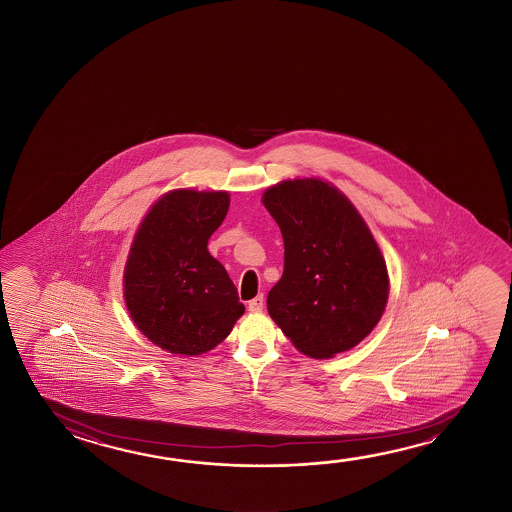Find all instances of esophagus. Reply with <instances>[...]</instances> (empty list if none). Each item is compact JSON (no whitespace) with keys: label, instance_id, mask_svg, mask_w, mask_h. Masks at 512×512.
Masks as SVG:
<instances>
[{"label":"esophagus","instance_id":"34e87169","mask_svg":"<svg viewBox=\"0 0 512 512\" xmlns=\"http://www.w3.org/2000/svg\"><path fill=\"white\" fill-rule=\"evenodd\" d=\"M248 309L252 310V312H260V310L264 309V296L259 294L253 300H250L248 302Z\"/></svg>","mask_w":512,"mask_h":512}]
</instances>
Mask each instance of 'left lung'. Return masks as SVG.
Segmentation results:
<instances>
[{
    "label": "left lung",
    "mask_w": 512,
    "mask_h": 512,
    "mask_svg": "<svg viewBox=\"0 0 512 512\" xmlns=\"http://www.w3.org/2000/svg\"><path fill=\"white\" fill-rule=\"evenodd\" d=\"M262 203L284 237V273L269 291V316L312 359L357 346L389 294L386 260L361 214L319 178L284 180Z\"/></svg>",
    "instance_id": "left-lung-1"
}]
</instances>
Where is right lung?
I'll return each instance as SVG.
<instances>
[{
	"instance_id": "add662e5",
	"label": "right lung",
	"mask_w": 512,
	"mask_h": 512,
	"mask_svg": "<svg viewBox=\"0 0 512 512\" xmlns=\"http://www.w3.org/2000/svg\"><path fill=\"white\" fill-rule=\"evenodd\" d=\"M227 191L176 189L151 207L125 266V302L137 328L162 350L200 355L243 316L227 269L207 250L227 216Z\"/></svg>"
}]
</instances>
